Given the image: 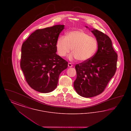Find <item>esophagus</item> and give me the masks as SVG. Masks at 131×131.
Masks as SVG:
<instances>
[{"mask_svg": "<svg viewBox=\"0 0 131 131\" xmlns=\"http://www.w3.org/2000/svg\"><path fill=\"white\" fill-rule=\"evenodd\" d=\"M68 65L69 67H73V65H72V64L71 63H68Z\"/></svg>", "mask_w": 131, "mask_h": 131, "instance_id": "obj_1", "label": "esophagus"}]
</instances>
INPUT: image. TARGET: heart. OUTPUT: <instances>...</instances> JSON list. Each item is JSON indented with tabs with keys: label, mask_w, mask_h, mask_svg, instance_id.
Segmentation results:
<instances>
[{
	"label": "heart",
	"mask_w": 131,
	"mask_h": 131,
	"mask_svg": "<svg viewBox=\"0 0 131 131\" xmlns=\"http://www.w3.org/2000/svg\"><path fill=\"white\" fill-rule=\"evenodd\" d=\"M56 46L60 56H66L72 50L71 59L75 58L79 61L85 62L95 54L98 43L95 38L90 36L85 32L74 30L69 32L67 36H59L57 39Z\"/></svg>",
	"instance_id": "b5f03b06"
}]
</instances>
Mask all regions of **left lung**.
Listing matches in <instances>:
<instances>
[{
  "instance_id": "1",
  "label": "left lung",
  "mask_w": 131,
  "mask_h": 131,
  "mask_svg": "<svg viewBox=\"0 0 131 131\" xmlns=\"http://www.w3.org/2000/svg\"><path fill=\"white\" fill-rule=\"evenodd\" d=\"M91 32L98 41V50L90 59L75 66L77 79L74 86L77 93L85 98L102 93L117 68L118 56L110 38L97 29Z\"/></svg>"
}]
</instances>
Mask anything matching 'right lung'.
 Listing matches in <instances>:
<instances>
[{
    "label": "right lung",
    "instance_id": "obj_1",
    "mask_svg": "<svg viewBox=\"0 0 131 131\" xmlns=\"http://www.w3.org/2000/svg\"><path fill=\"white\" fill-rule=\"evenodd\" d=\"M64 25L36 30L23 43L20 65L28 84L41 93L56 89L68 62L56 53V41Z\"/></svg>",
    "mask_w": 131,
    "mask_h": 131
}]
</instances>
